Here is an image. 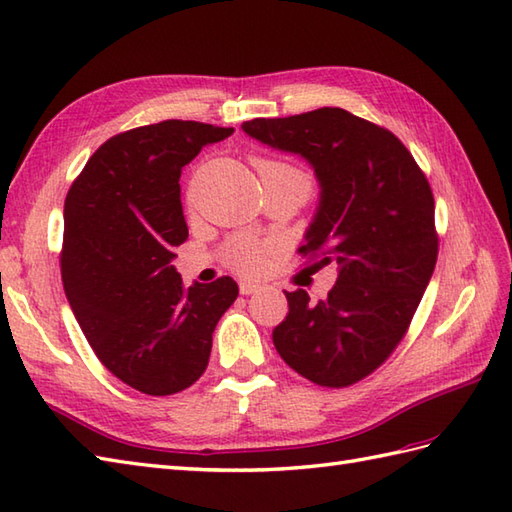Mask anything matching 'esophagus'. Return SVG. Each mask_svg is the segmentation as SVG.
I'll list each match as a JSON object with an SVG mask.
<instances>
[{"instance_id":"1","label":"esophagus","mask_w":512,"mask_h":512,"mask_svg":"<svg viewBox=\"0 0 512 512\" xmlns=\"http://www.w3.org/2000/svg\"><path fill=\"white\" fill-rule=\"evenodd\" d=\"M259 290H262V286L253 284V281H239V292H242V295H253V292Z\"/></svg>"}]
</instances>
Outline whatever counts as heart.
I'll return each mask as SVG.
<instances>
[{"label":"heart","instance_id":"1","mask_svg":"<svg viewBox=\"0 0 512 512\" xmlns=\"http://www.w3.org/2000/svg\"><path fill=\"white\" fill-rule=\"evenodd\" d=\"M255 167L262 180H290L301 184L303 189H310V176L297 165H290L286 160H273V158H255ZM228 259L231 264L242 270V273H255L262 266L264 259V244L255 242L250 237H237L228 246Z\"/></svg>","mask_w":512,"mask_h":512}]
</instances>
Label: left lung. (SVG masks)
I'll list each match as a JSON object with an SVG mask.
<instances>
[{"label": "left lung", "instance_id": "8db88e82", "mask_svg": "<svg viewBox=\"0 0 512 512\" xmlns=\"http://www.w3.org/2000/svg\"><path fill=\"white\" fill-rule=\"evenodd\" d=\"M242 129L310 162L321 195L299 253L321 257L312 268H336L325 299L286 292L288 317L273 343L312 383L354 385L396 350L436 268L429 182L389 129L341 107L253 118Z\"/></svg>", "mask_w": 512, "mask_h": 512}]
</instances>
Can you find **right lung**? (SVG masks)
<instances>
[{
  "instance_id": "add662e5",
  "label": "right lung",
  "mask_w": 512,
  "mask_h": 512,
  "mask_svg": "<svg viewBox=\"0 0 512 512\" xmlns=\"http://www.w3.org/2000/svg\"><path fill=\"white\" fill-rule=\"evenodd\" d=\"M231 134L195 121L129 129L94 151L65 198V297L99 361L149 396L204 374L215 325L237 299L231 277L187 288L171 266L189 237L182 167Z\"/></svg>"
}]
</instances>
